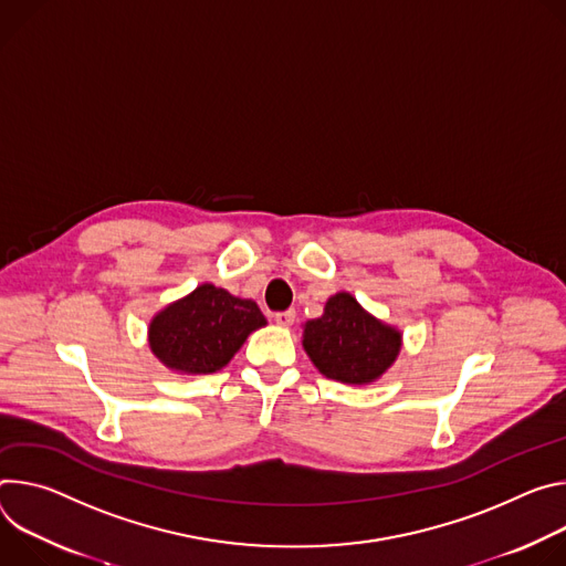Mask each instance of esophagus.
Returning <instances> with one entry per match:
<instances>
[{
	"label": "esophagus",
	"instance_id": "34e87169",
	"mask_svg": "<svg viewBox=\"0 0 566 566\" xmlns=\"http://www.w3.org/2000/svg\"><path fill=\"white\" fill-rule=\"evenodd\" d=\"M296 319V312L294 310H285V312H276L274 315V322L281 326V328H290Z\"/></svg>",
	"mask_w": 566,
	"mask_h": 566
}]
</instances>
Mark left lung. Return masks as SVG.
<instances>
[{
	"label": "left lung",
	"instance_id": "8db88e82",
	"mask_svg": "<svg viewBox=\"0 0 566 566\" xmlns=\"http://www.w3.org/2000/svg\"><path fill=\"white\" fill-rule=\"evenodd\" d=\"M402 333L382 324L348 292L326 301L324 315L303 326V348L322 375L344 385H370L389 370Z\"/></svg>",
	"mask_w": 566,
	"mask_h": 566
}]
</instances>
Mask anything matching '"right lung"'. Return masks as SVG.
I'll list each match as a JSON object with an SVG mask.
<instances>
[{
	"mask_svg": "<svg viewBox=\"0 0 566 566\" xmlns=\"http://www.w3.org/2000/svg\"><path fill=\"white\" fill-rule=\"evenodd\" d=\"M268 319L251 298H238L211 283L166 305L153 317L148 342L155 357L186 375L216 373Z\"/></svg>",
	"mask_w": 566,
	"mask_h": 566,
	"instance_id": "1",
	"label": "right lung"
}]
</instances>
